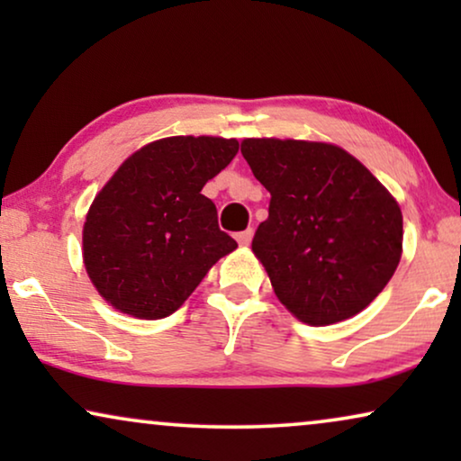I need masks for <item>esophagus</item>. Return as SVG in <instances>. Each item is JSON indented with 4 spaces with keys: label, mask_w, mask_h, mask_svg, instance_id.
<instances>
[{
    "label": "esophagus",
    "mask_w": 461,
    "mask_h": 461,
    "mask_svg": "<svg viewBox=\"0 0 461 461\" xmlns=\"http://www.w3.org/2000/svg\"><path fill=\"white\" fill-rule=\"evenodd\" d=\"M251 237H254V229H245L241 232H237V241L239 245H249Z\"/></svg>",
    "instance_id": "34e87169"
}]
</instances>
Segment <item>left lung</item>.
<instances>
[{
  "mask_svg": "<svg viewBox=\"0 0 461 461\" xmlns=\"http://www.w3.org/2000/svg\"><path fill=\"white\" fill-rule=\"evenodd\" d=\"M241 153L270 193L251 249L276 298L308 325L369 306L401 260L402 213L393 194L333 144L248 138Z\"/></svg>",
  "mask_w": 461,
  "mask_h": 461,
  "instance_id": "left-lung-1",
  "label": "left lung"
}]
</instances>
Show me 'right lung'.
<instances>
[{"mask_svg": "<svg viewBox=\"0 0 461 461\" xmlns=\"http://www.w3.org/2000/svg\"><path fill=\"white\" fill-rule=\"evenodd\" d=\"M237 150L235 138L174 136L123 161L84 224L86 270L109 304L138 319L167 317L237 248L201 194Z\"/></svg>", "mask_w": 461, "mask_h": 461, "instance_id": "obj_1", "label": "right lung"}]
</instances>
